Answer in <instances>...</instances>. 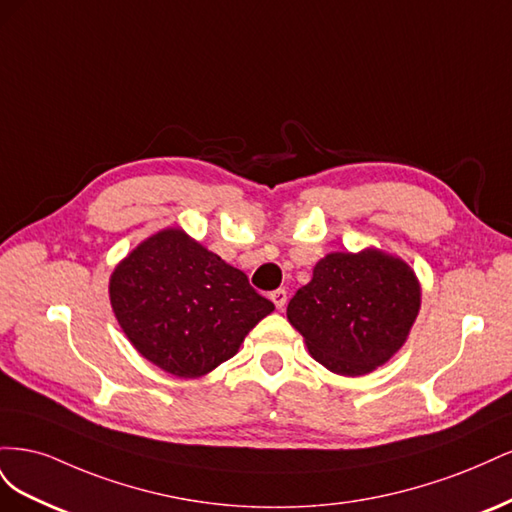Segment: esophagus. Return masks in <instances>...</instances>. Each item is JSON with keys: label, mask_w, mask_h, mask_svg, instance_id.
Wrapping results in <instances>:
<instances>
[{"label": "esophagus", "mask_w": 512, "mask_h": 512, "mask_svg": "<svg viewBox=\"0 0 512 512\" xmlns=\"http://www.w3.org/2000/svg\"><path fill=\"white\" fill-rule=\"evenodd\" d=\"M271 301L275 303V307L277 309H284V305H286V301H288V292L286 290H273L271 292Z\"/></svg>", "instance_id": "obj_1"}]
</instances>
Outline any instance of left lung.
Wrapping results in <instances>:
<instances>
[{
  "label": "left lung",
  "mask_w": 512,
  "mask_h": 512,
  "mask_svg": "<svg viewBox=\"0 0 512 512\" xmlns=\"http://www.w3.org/2000/svg\"><path fill=\"white\" fill-rule=\"evenodd\" d=\"M421 282L406 260L376 247L320 258L286 316L309 354L339 376H365L406 344Z\"/></svg>",
  "instance_id": "left-lung-1"
}]
</instances>
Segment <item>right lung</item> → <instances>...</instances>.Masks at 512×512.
<instances>
[{
  "label": "right lung",
  "instance_id": "add662e5",
  "mask_svg": "<svg viewBox=\"0 0 512 512\" xmlns=\"http://www.w3.org/2000/svg\"><path fill=\"white\" fill-rule=\"evenodd\" d=\"M108 297L136 352L175 378H200L232 359L275 309L183 228L138 243L111 273Z\"/></svg>",
  "mask_w": 512,
  "mask_h": 512
}]
</instances>
